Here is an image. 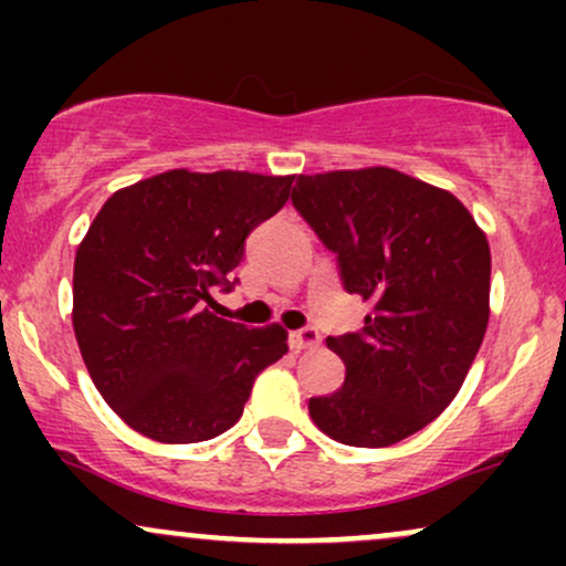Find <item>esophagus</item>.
Returning a JSON list of instances; mask_svg holds the SVG:
<instances>
[{"instance_id":"1","label":"esophagus","mask_w":566,"mask_h":566,"mask_svg":"<svg viewBox=\"0 0 566 566\" xmlns=\"http://www.w3.org/2000/svg\"><path fill=\"white\" fill-rule=\"evenodd\" d=\"M290 324H292V335H295L301 343L319 340V329H316V324L311 322L308 314H292Z\"/></svg>"}]
</instances>
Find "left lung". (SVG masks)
<instances>
[{"mask_svg":"<svg viewBox=\"0 0 566 566\" xmlns=\"http://www.w3.org/2000/svg\"><path fill=\"white\" fill-rule=\"evenodd\" d=\"M287 197L269 175L170 170L101 207L76 250L71 322L95 388L133 431L161 444L216 439L287 354L279 324L216 301L233 287L247 233Z\"/></svg>","mask_w":566,"mask_h":566,"instance_id":"left-lung-1","label":"left lung"}]
</instances>
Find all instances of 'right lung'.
I'll use <instances>...</instances> for the list:
<instances>
[{"instance_id":"add662e5","label":"right lung","mask_w":566,"mask_h":566,"mask_svg":"<svg viewBox=\"0 0 566 566\" xmlns=\"http://www.w3.org/2000/svg\"><path fill=\"white\" fill-rule=\"evenodd\" d=\"M301 216L365 303L356 333L327 337L346 380L308 415L329 439L391 447L458 396L490 322V244L452 193L388 167L314 175Z\"/></svg>"}]
</instances>
